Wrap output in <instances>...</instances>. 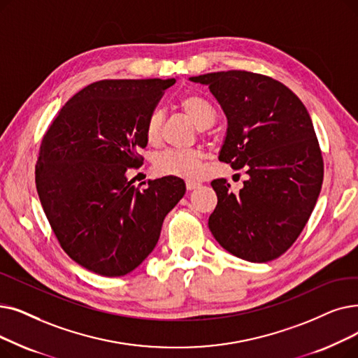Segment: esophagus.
Wrapping results in <instances>:
<instances>
[{
    "label": "esophagus",
    "instance_id": "34e87169",
    "mask_svg": "<svg viewBox=\"0 0 358 358\" xmlns=\"http://www.w3.org/2000/svg\"><path fill=\"white\" fill-rule=\"evenodd\" d=\"M199 182H196V181H185V187H187V190H194V189H197L199 187Z\"/></svg>",
    "mask_w": 358,
    "mask_h": 358
}]
</instances>
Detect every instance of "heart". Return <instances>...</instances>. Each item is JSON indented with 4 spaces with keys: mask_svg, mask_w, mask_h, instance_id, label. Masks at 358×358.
<instances>
[{
    "mask_svg": "<svg viewBox=\"0 0 358 358\" xmlns=\"http://www.w3.org/2000/svg\"><path fill=\"white\" fill-rule=\"evenodd\" d=\"M180 106L184 114L190 117L200 131L209 129L215 122L216 111L213 105L199 95H184L180 99ZM164 126V114L155 110L146 120L145 136L148 142L155 145L161 141ZM205 153L200 149H168L159 153L155 159V169L161 176L180 177L187 180H196L203 173Z\"/></svg>",
    "mask_w": 358,
    "mask_h": 358,
    "instance_id": "heart-1",
    "label": "heart"
}]
</instances>
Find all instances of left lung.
<instances>
[{"mask_svg":"<svg viewBox=\"0 0 358 358\" xmlns=\"http://www.w3.org/2000/svg\"><path fill=\"white\" fill-rule=\"evenodd\" d=\"M209 86L228 127L220 161L245 166L248 180L234 194L227 180L210 184L217 205L209 229L227 252L265 263L284 255L312 215L323 181V159L306 106L272 77L217 71L190 77Z\"/></svg>","mask_w":358,"mask_h":358,"instance_id":"8db88e82","label":"left lung"}]
</instances>
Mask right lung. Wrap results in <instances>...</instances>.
Listing matches in <instances>:
<instances>
[{
	"label": "right lung",
	"mask_w": 358,
	"mask_h": 358,
	"mask_svg": "<svg viewBox=\"0 0 358 358\" xmlns=\"http://www.w3.org/2000/svg\"><path fill=\"white\" fill-rule=\"evenodd\" d=\"M176 79L99 80L61 108L35 169L43 212L63 250L102 276L134 271L157 245L162 222L185 193L178 177L134 187L146 120Z\"/></svg>",
	"instance_id": "obj_1"
}]
</instances>
